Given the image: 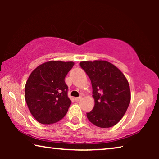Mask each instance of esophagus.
<instances>
[{"label": "esophagus", "mask_w": 159, "mask_h": 159, "mask_svg": "<svg viewBox=\"0 0 159 159\" xmlns=\"http://www.w3.org/2000/svg\"><path fill=\"white\" fill-rule=\"evenodd\" d=\"M81 99H82V96L77 97V98H75V101H80V100H81Z\"/></svg>", "instance_id": "1"}]
</instances>
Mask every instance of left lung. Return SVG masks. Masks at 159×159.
Returning <instances> with one entry per match:
<instances>
[{
    "instance_id": "obj_1",
    "label": "left lung",
    "mask_w": 159,
    "mask_h": 159,
    "mask_svg": "<svg viewBox=\"0 0 159 159\" xmlns=\"http://www.w3.org/2000/svg\"><path fill=\"white\" fill-rule=\"evenodd\" d=\"M80 66L90 79L95 106L87 113L88 120L97 127L116 125L130 103L129 85L123 73L106 61H82Z\"/></svg>"
}]
</instances>
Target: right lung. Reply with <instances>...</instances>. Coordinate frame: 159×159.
<instances>
[{"mask_svg":"<svg viewBox=\"0 0 159 159\" xmlns=\"http://www.w3.org/2000/svg\"><path fill=\"white\" fill-rule=\"evenodd\" d=\"M74 64L72 61H51L30 74L25 84V101L38 122L50 125L66 114L71 101L64 79Z\"/></svg>","mask_w":159,"mask_h":159,"instance_id":"add662e5","label":"right lung"}]
</instances>
